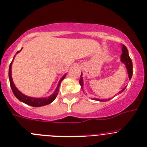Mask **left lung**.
<instances>
[{"instance_id": "left-lung-1", "label": "left lung", "mask_w": 147, "mask_h": 147, "mask_svg": "<svg viewBox=\"0 0 147 147\" xmlns=\"http://www.w3.org/2000/svg\"><path fill=\"white\" fill-rule=\"evenodd\" d=\"M121 60L123 63L125 65L126 69H127V74H128V77L129 79H131L132 76V62L131 59L130 58V56L128 55V51H127V49L125 46L124 45H122V55L121 56ZM82 73L81 75H80V80H79V83L81 86V88L83 89V77H82ZM125 89V88H124L121 91H120L119 93H121ZM94 100H97L99 101V102H106L107 100H109V99H94Z\"/></svg>"}]
</instances>
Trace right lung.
Here are the masks:
<instances>
[{"instance_id": "obj_1", "label": "right lung", "mask_w": 147, "mask_h": 147, "mask_svg": "<svg viewBox=\"0 0 147 147\" xmlns=\"http://www.w3.org/2000/svg\"><path fill=\"white\" fill-rule=\"evenodd\" d=\"M20 51L17 52V53H18ZM12 61H13V60L12 61V62H11V64H10V67H9V78H10V86H11V88H12V92H13L15 96L19 99V100L24 102V103L26 104V105L32 106V107H42V106L49 105V104H50L51 102H53V101L55 100V99L56 98L57 95L58 94V92H59V87L60 86L61 80L65 78L67 74L63 76L62 78H61L60 80H59L56 90H55L54 93H53L52 95L49 96L48 97H45V98H35V97H28V96L25 95V94H24L23 93L20 92L16 87H15V84H14L13 80H12V71H11V69H12Z\"/></svg>"}]
</instances>
